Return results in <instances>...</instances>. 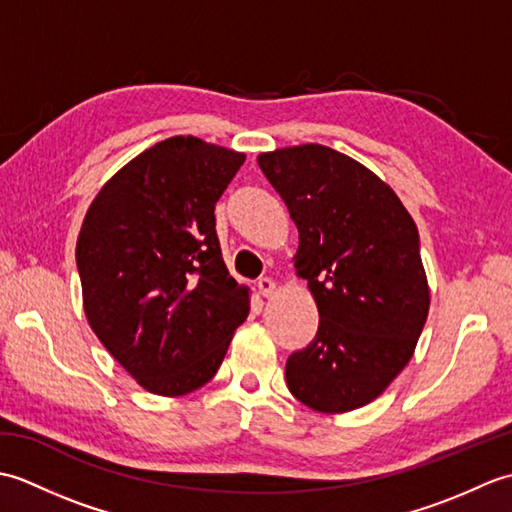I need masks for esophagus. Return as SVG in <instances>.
<instances>
[{
    "label": "esophagus",
    "instance_id": "34e87169",
    "mask_svg": "<svg viewBox=\"0 0 512 512\" xmlns=\"http://www.w3.org/2000/svg\"><path fill=\"white\" fill-rule=\"evenodd\" d=\"M257 288H259V292H262L264 297H270V295H273V292L277 290L275 281L270 279V277H262V279H259V281H257Z\"/></svg>",
    "mask_w": 512,
    "mask_h": 512
}]
</instances>
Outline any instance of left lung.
Segmentation results:
<instances>
[{"label":"left lung","instance_id":"1","mask_svg":"<svg viewBox=\"0 0 512 512\" xmlns=\"http://www.w3.org/2000/svg\"><path fill=\"white\" fill-rule=\"evenodd\" d=\"M299 228L297 275L319 330L290 354V394L321 413L367 405L416 350L429 314L420 237L398 195L361 162L323 145L257 156Z\"/></svg>","mask_w":512,"mask_h":512}]
</instances>
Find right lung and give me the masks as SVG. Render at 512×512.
Returning <instances> with one entry per match:
<instances>
[{"label":"right lung","instance_id":"obj_1","mask_svg":"<svg viewBox=\"0 0 512 512\" xmlns=\"http://www.w3.org/2000/svg\"><path fill=\"white\" fill-rule=\"evenodd\" d=\"M244 160L173 136L114 173L85 213L76 239L85 317L151 394L209 383L248 317V288L228 275L215 233V202Z\"/></svg>","mask_w":512,"mask_h":512}]
</instances>
